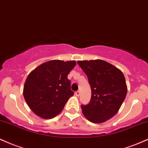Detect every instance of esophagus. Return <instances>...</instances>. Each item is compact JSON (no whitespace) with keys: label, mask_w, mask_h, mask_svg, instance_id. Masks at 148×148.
<instances>
[{"label":"esophagus","mask_w":148,"mask_h":148,"mask_svg":"<svg viewBox=\"0 0 148 148\" xmlns=\"http://www.w3.org/2000/svg\"><path fill=\"white\" fill-rule=\"evenodd\" d=\"M75 95H76V96H77V97L79 96V95H80V91H76V92H75Z\"/></svg>","instance_id":"1"}]
</instances>
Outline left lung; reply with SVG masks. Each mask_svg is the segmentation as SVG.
I'll list each match as a JSON object with an SVG mask.
<instances>
[{
    "instance_id": "1",
    "label": "left lung",
    "mask_w": 148,
    "mask_h": 148,
    "mask_svg": "<svg viewBox=\"0 0 148 148\" xmlns=\"http://www.w3.org/2000/svg\"><path fill=\"white\" fill-rule=\"evenodd\" d=\"M77 64L87 75L91 88V101L81 106L84 116L94 123L112 119L119 112L127 92L122 71L102 60L77 61Z\"/></svg>"
}]
</instances>
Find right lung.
<instances>
[{
    "label": "right lung",
    "instance_id": "add662e5",
    "mask_svg": "<svg viewBox=\"0 0 148 148\" xmlns=\"http://www.w3.org/2000/svg\"><path fill=\"white\" fill-rule=\"evenodd\" d=\"M76 65L74 60H50L29 73L23 86L26 103L43 119L55 117L74 95L67 76Z\"/></svg>",
    "mask_w": 148,
    "mask_h": 148
}]
</instances>
